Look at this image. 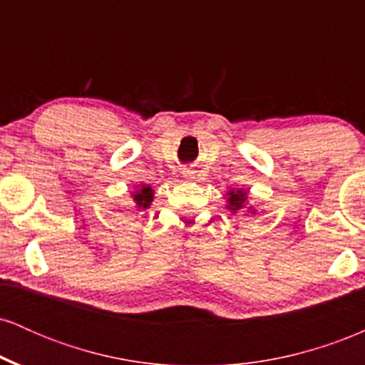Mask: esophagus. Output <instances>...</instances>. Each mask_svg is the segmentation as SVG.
I'll return each mask as SVG.
<instances>
[{
    "label": "esophagus",
    "mask_w": 365,
    "mask_h": 365,
    "mask_svg": "<svg viewBox=\"0 0 365 365\" xmlns=\"http://www.w3.org/2000/svg\"><path fill=\"white\" fill-rule=\"evenodd\" d=\"M183 175H185L187 178H192V171H185V173H183Z\"/></svg>",
    "instance_id": "34e87169"
}]
</instances>
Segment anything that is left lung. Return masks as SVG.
<instances>
[{"instance_id":"8db88e82","label":"left lung","mask_w":365,"mask_h":365,"mask_svg":"<svg viewBox=\"0 0 365 365\" xmlns=\"http://www.w3.org/2000/svg\"><path fill=\"white\" fill-rule=\"evenodd\" d=\"M228 207L230 211L232 212H237V211H240V209H244L245 207V204H247V192L245 190H228Z\"/></svg>"}]
</instances>
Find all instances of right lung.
Returning a JSON list of instances; mask_svg holds the SVG:
<instances>
[{
    "label": "right lung",
    "instance_id": "add662e5",
    "mask_svg": "<svg viewBox=\"0 0 365 365\" xmlns=\"http://www.w3.org/2000/svg\"><path fill=\"white\" fill-rule=\"evenodd\" d=\"M133 197V202H135L137 209H148L154 199V192L149 185H140L139 190H135Z\"/></svg>",
    "mask_w": 365,
    "mask_h": 365
}]
</instances>
